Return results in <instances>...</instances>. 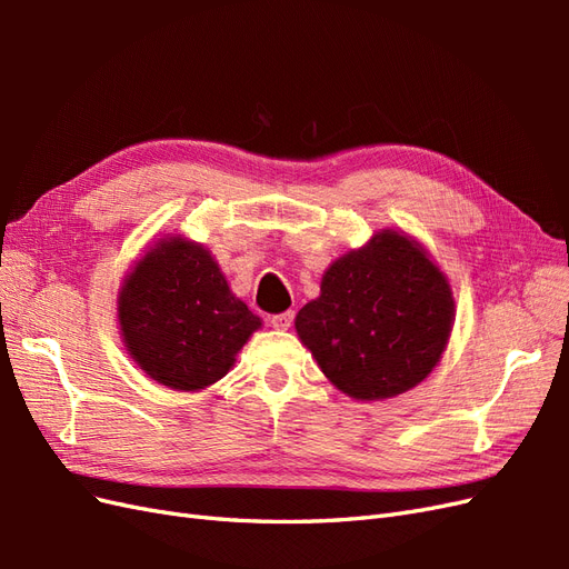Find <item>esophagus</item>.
I'll use <instances>...</instances> for the list:
<instances>
[{
    "label": "esophagus",
    "mask_w": 569,
    "mask_h": 569,
    "mask_svg": "<svg viewBox=\"0 0 569 569\" xmlns=\"http://www.w3.org/2000/svg\"><path fill=\"white\" fill-rule=\"evenodd\" d=\"M291 322H295V311H284L278 316H270V325L274 330H289Z\"/></svg>",
    "instance_id": "esophagus-1"
}]
</instances>
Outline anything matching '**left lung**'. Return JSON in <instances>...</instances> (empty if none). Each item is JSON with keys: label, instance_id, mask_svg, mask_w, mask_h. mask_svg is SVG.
<instances>
[{"label": "left lung", "instance_id": "left-lung-1", "mask_svg": "<svg viewBox=\"0 0 569 569\" xmlns=\"http://www.w3.org/2000/svg\"><path fill=\"white\" fill-rule=\"evenodd\" d=\"M453 325L449 280L418 242L385 230L322 274L297 316L320 370L358 401L389 399L439 363Z\"/></svg>", "mask_w": 569, "mask_h": 569}]
</instances>
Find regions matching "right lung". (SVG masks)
I'll list each match as a JSON object with an SVG mask.
<instances>
[{"instance_id": "obj_1", "label": "right lung", "mask_w": 569, "mask_h": 569, "mask_svg": "<svg viewBox=\"0 0 569 569\" xmlns=\"http://www.w3.org/2000/svg\"><path fill=\"white\" fill-rule=\"evenodd\" d=\"M126 347L151 380L197 391L226 377L261 318L239 301L201 244L161 239L118 297Z\"/></svg>"}]
</instances>
